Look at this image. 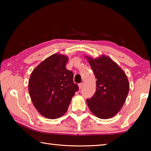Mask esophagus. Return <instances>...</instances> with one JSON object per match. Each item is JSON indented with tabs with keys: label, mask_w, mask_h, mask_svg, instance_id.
<instances>
[{
	"label": "esophagus",
	"mask_w": 151,
	"mask_h": 151,
	"mask_svg": "<svg viewBox=\"0 0 151 151\" xmlns=\"http://www.w3.org/2000/svg\"><path fill=\"white\" fill-rule=\"evenodd\" d=\"M83 83L78 84V88H79V89H81L82 88H83Z\"/></svg>",
	"instance_id": "1"
}]
</instances>
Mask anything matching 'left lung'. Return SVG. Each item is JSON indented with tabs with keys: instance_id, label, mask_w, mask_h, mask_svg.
<instances>
[{
	"instance_id": "8db88e82",
	"label": "left lung",
	"mask_w": 151,
	"mask_h": 151,
	"mask_svg": "<svg viewBox=\"0 0 151 151\" xmlns=\"http://www.w3.org/2000/svg\"><path fill=\"white\" fill-rule=\"evenodd\" d=\"M97 79L94 96L86 100L92 113L102 119L112 118L121 111L129 91L123 70L108 56L93 58L85 55Z\"/></svg>"
}]
</instances>
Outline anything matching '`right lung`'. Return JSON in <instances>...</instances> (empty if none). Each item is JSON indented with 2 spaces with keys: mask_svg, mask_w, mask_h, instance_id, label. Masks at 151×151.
Masks as SVG:
<instances>
[{
  "mask_svg": "<svg viewBox=\"0 0 151 151\" xmlns=\"http://www.w3.org/2000/svg\"><path fill=\"white\" fill-rule=\"evenodd\" d=\"M68 57L55 53L36 67L29 81L32 103L45 118L56 119L67 111L78 86L73 82V73L66 69Z\"/></svg>",
  "mask_w": 151,
  "mask_h": 151,
  "instance_id": "add662e5",
  "label": "right lung"
}]
</instances>
